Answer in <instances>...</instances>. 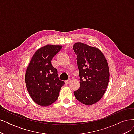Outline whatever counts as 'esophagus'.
<instances>
[{
    "instance_id": "34e87169",
    "label": "esophagus",
    "mask_w": 134,
    "mask_h": 134,
    "mask_svg": "<svg viewBox=\"0 0 134 134\" xmlns=\"http://www.w3.org/2000/svg\"><path fill=\"white\" fill-rule=\"evenodd\" d=\"M70 81H71V79L69 78L68 80H66L65 81V84H69V83L70 82Z\"/></svg>"
}]
</instances>
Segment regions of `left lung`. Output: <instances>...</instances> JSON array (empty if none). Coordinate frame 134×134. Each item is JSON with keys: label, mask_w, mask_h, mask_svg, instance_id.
Instances as JSON below:
<instances>
[{"label": "left lung", "mask_w": 134, "mask_h": 134, "mask_svg": "<svg viewBox=\"0 0 134 134\" xmlns=\"http://www.w3.org/2000/svg\"><path fill=\"white\" fill-rule=\"evenodd\" d=\"M76 54L80 87L74 92L76 99L86 105H92L104 95L109 79L107 60L98 48L81 42L73 45Z\"/></svg>", "instance_id": "8db88e82"}]
</instances>
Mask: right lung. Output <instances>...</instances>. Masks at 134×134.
<instances>
[{"label":"right lung","mask_w":134,"mask_h":134,"mask_svg":"<svg viewBox=\"0 0 134 134\" xmlns=\"http://www.w3.org/2000/svg\"><path fill=\"white\" fill-rule=\"evenodd\" d=\"M62 46L47 44L35 52L27 69L25 75L27 91L35 102L48 106L57 100L65 83L59 79L58 71L51 60Z\"/></svg>","instance_id":"obj_1"}]
</instances>
